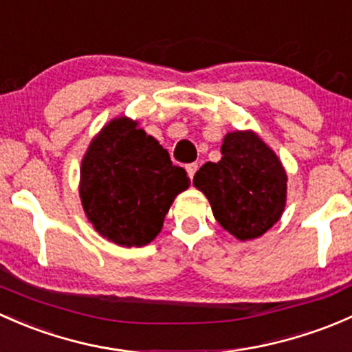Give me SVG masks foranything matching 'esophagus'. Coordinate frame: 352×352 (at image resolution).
I'll return each instance as SVG.
<instances>
[{
    "instance_id": "34e87169",
    "label": "esophagus",
    "mask_w": 352,
    "mask_h": 352,
    "mask_svg": "<svg viewBox=\"0 0 352 352\" xmlns=\"http://www.w3.org/2000/svg\"><path fill=\"white\" fill-rule=\"evenodd\" d=\"M197 169H198L197 162H190V164H186V173H188V176L191 177V179H193V176H195V173H197Z\"/></svg>"
}]
</instances>
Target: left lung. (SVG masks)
Wrapping results in <instances>:
<instances>
[{"mask_svg": "<svg viewBox=\"0 0 352 352\" xmlns=\"http://www.w3.org/2000/svg\"><path fill=\"white\" fill-rule=\"evenodd\" d=\"M220 151L222 159L203 164L193 184L229 234L239 241L261 237L285 210L288 177L283 164L252 130L229 132Z\"/></svg>", "mask_w": 352, "mask_h": 352, "instance_id": "left-lung-1", "label": "left lung"}]
</instances>
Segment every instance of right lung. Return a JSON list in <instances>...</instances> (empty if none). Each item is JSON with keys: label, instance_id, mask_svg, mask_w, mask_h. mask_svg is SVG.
Masks as SVG:
<instances>
[{"label": "right lung", "instance_id": "obj_1", "mask_svg": "<svg viewBox=\"0 0 352 352\" xmlns=\"http://www.w3.org/2000/svg\"><path fill=\"white\" fill-rule=\"evenodd\" d=\"M190 177L139 123L113 118L89 144L81 162L79 197L101 237L122 248L154 241L166 213Z\"/></svg>", "mask_w": 352, "mask_h": 352}]
</instances>
